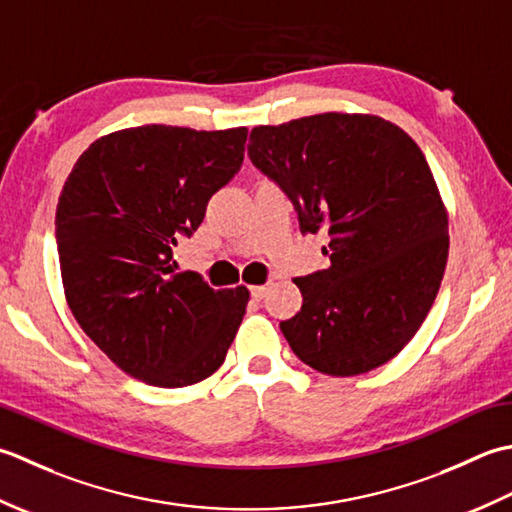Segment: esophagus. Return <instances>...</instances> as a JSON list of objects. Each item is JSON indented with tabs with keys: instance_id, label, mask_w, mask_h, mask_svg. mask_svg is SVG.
I'll return each mask as SVG.
<instances>
[{
	"instance_id": "1",
	"label": "esophagus",
	"mask_w": 512,
	"mask_h": 512,
	"mask_svg": "<svg viewBox=\"0 0 512 512\" xmlns=\"http://www.w3.org/2000/svg\"><path fill=\"white\" fill-rule=\"evenodd\" d=\"M249 291H252V298H254V300H260V298H263V296L267 294V287H265V285H254Z\"/></svg>"
}]
</instances>
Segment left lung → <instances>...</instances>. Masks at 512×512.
I'll list each match as a JSON object with an SVG mask.
<instances>
[{
    "instance_id": "1",
    "label": "left lung",
    "mask_w": 512,
    "mask_h": 512,
    "mask_svg": "<svg viewBox=\"0 0 512 512\" xmlns=\"http://www.w3.org/2000/svg\"><path fill=\"white\" fill-rule=\"evenodd\" d=\"M247 154L294 203L302 234L325 232L331 265L294 278L302 307L280 322L320 373H367L411 342L448 258V214L417 143L375 114L325 112L258 125Z\"/></svg>"
}]
</instances>
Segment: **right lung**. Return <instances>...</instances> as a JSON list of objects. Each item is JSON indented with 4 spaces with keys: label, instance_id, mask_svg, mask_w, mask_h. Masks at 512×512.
<instances>
[{
    "label": "right lung",
    "instance_id": "obj_1",
    "mask_svg": "<svg viewBox=\"0 0 512 512\" xmlns=\"http://www.w3.org/2000/svg\"><path fill=\"white\" fill-rule=\"evenodd\" d=\"M247 128L139 125L90 143L57 205V252L72 316L132 378L179 389L221 367L247 287L176 274L172 249L241 170Z\"/></svg>",
    "mask_w": 512,
    "mask_h": 512
}]
</instances>
